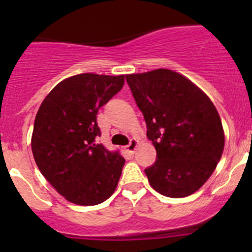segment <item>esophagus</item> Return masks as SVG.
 <instances>
[{
	"label": "esophagus",
	"instance_id": "1",
	"mask_svg": "<svg viewBox=\"0 0 252 252\" xmlns=\"http://www.w3.org/2000/svg\"><path fill=\"white\" fill-rule=\"evenodd\" d=\"M136 147H138V140H136V139H131L130 142H129V144L126 146V151L130 152V154H134V151L136 150Z\"/></svg>",
	"mask_w": 252,
	"mask_h": 252
}]
</instances>
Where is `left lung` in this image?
<instances>
[{
  "label": "left lung",
  "mask_w": 252,
  "mask_h": 252,
  "mask_svg": "<svg viewBox=\"0 0 252 252\" xmlns=\"http://www.w3.org/2000/svg\"><path fill=\"white\" fill-rule=\"evenodd\" d=\"M126 79L157 152L156 162L145 169L150 185L174 199L194 194L213 173L224 149L215 105L173 70L155 69Z\"/></svg>",
  "instance_id": "1"
}]
</instances>
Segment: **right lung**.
I'll list each match as a JSON object with an SVG mask.
<instances>
[{"instance_id":"add662e5","label":"right lung","mask_w":252,"mask_h":252,"mask_svg":"<svg viewBox=\"0 0 252 252\" xmlns=\"http://www.w3.org/2000/svg\"><path fill=\"white\" fill-rule=\"evenodd\" d=\"M123 85L124 75H73L57 84L37 111L32 136L35 162L73 204H101L118 185L126 159L96 142V116Z\"/></svg>"}]
</instances>
